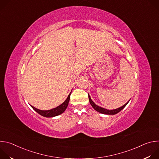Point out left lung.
Masks as SVG:
<instances>
[{"instance_id":"1","label":"left lung","mask_w":159,"mask_h":159,"mask_svg":"<svg viewBox=\"0 0 159 159\" xmlns=\"http://www.w3.org/2000/svg\"><path fill=\"white\" fill-rule=\"evenodd\" d=\"M89 102H90V104H91V106H93V107L98 112H101L102 113V114H105V115H116L117 114V113H118L120 111H121L126 105L128 103L126 102L125 104H124L123 106H122L121 107L118 108V109H112V110H108V109H104L103 107H101L98 105H96L91 99V98H90V96L89 95Z\"/></svg>"}]
</instances>
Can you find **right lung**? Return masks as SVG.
Segmentation results:
<instances>
[{"label": "right lung", "instance_id": "add662e5", "mask_svg": "<svg viewBox=\"0 0 159 159\" xmlns=\"http://www.w3.org/2000/svg\"><path fill=\"white\" fill-rule=\"evenodd\" d=\"M72 92V91H71ZM71 92L69 94V95L68 96L66 99L60 106H57L55 108H53L52 109L50 110H40L32 106L31 107L35 111H36L38 114H39L40 115L44 116V117H47V118H52L56 116H58L60 115H61V113H63L65 109H66L68 104H69V101H70V94H71Z\"/></svg>", "mask_w": 159, "mask_h": 159}]
</instances>
